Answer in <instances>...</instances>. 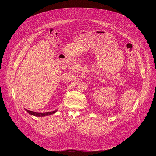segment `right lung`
Wrapping results in <instances>:
<instances>
[{
	"label": "right lung",
	"mask_w": 156,
	"mask_h": 156,
	"mask_svg": "<svg viewBox=\"0 0 156 156\" xmlns=\"http://www.w3.org/2000/svg\"><path fill=\"white\" fill-rule=\"evenodd\" d=\"M27 112L28 113H29L30 115H33V116H36V117H45V116H49L51 115H52L54 114H55V112H57V110L52 111V112H45V113H38V112H33V111H31L27 109H25Z\"/></svg>",
	"instance_id": "obj_1"
}]
</instances>
